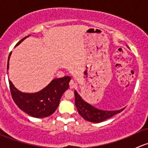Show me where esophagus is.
I'll list each match as a JSON object with an SVG mask.
<instances>
[{
    "label": "esophagus",
    "mask_w": 148,
    "mask_h": 148,
    "mask_svg": "<svg viewBox=\"0 0 148 148\" xmlns=\"http://www.w3.org/2000/svg\"><path fill=\"white\" fill-rule=\"evenodd\" d=\"M76 83L74 82V80H71L69 82V87L71 88V89H74V88L76 87Z\"/></svg>",
    "instance_id": "1"
}]
</instances>
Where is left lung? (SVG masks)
<instances>
[{"label":"left lung","instance_id":"8db88e82","mask_svg":"<svg viewBox=\"0 0 148 148\" xmlns=\"http://www.w3.org/2000/svg\"><path fill=\"white\" fill-rule=\"evenodd\" d=\"M74 95H75V104L78 112L84 120L91 122L99 123L103 122L115 115L116 114H118L120 112L123 111L125 109L123 108L116 111H103V110H98L84 102L76 91H74Z\"/></svg>","mask_w":148,"mask_h":148}]
</instances>
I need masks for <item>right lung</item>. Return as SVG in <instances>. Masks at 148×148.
I'll return each mask as SVG.
<instances>
[{"mask_svg": "<svg viewBox=\"0 0 148 148\" xmlns=\"http://www.w3.org/2000/svg\"><path fill=\"white\" fill-rule=\"evenodd\" d=\"M26 38L25 37L21 40L16 46ZM10 55V53L9 56ZM8 60L7 70L8 69ZM70 80L71 78L68 76L54 79L41 92L34 94L22 93L13 86L11 82H8L11 97L16 105L30 116L42 118L51 115L56 111L62 95L69 87V83Z\"/></svg>", "mask_w": 148, "mask_h": 148, "instance_id": "add662e5", "label": "right lung"}]
</instances>
